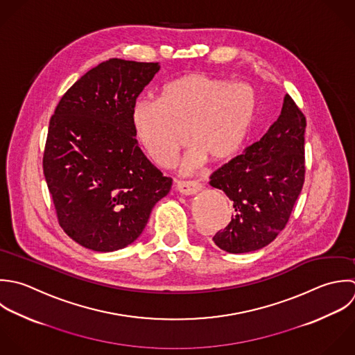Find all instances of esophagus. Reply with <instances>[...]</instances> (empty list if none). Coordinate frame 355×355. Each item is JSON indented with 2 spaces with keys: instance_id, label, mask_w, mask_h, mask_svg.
Here are the masks:
<instances>
[{
  "instance_id": "1",
  "label": "esophagus",
  "mask_w": 355,
  "mask_h": 355,
  "mask_svg": "<svg viewBox=\"0 0 355 355\" xmlns=\"http://www.w3.org/2000/svg\"><path fill=\"white\" fill-rule=\"evenodd\" d=\"M175 188L182 195H195L202 189V185L196 181H178Z\"/></svg>"
}]
</instances>
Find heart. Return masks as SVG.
<instances>
[{
  "label": "heart",
  "mask_w": 355,
  "mask_h": 355,
  "mask_svg": "<svg viewBox=\"0 0 355 355\" xmlns=\"http://www.w3.org/2000/svg\"><path fill=\"white\" fill-rule=\"evenodd\" d=\"M254 114L256 99L248 85L191 73L163 85L159 99L138 98L130 123L137 142L159 167L174 162L187 134L192 146L180 168L191 173L206 157L220 162L232 156L249 135Z\"/></svg>",
  "instance_id": "b5f03b06"
}]
</instances>
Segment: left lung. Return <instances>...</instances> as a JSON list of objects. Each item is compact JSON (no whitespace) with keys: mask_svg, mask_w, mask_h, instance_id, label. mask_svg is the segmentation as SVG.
<instances>
[{"mask_svg":"<svg viewBox=\"0 0 355 355\" xmlns=\"http://www.w3.org/2000/svg\"><path fill=\"white\" fill-rule=\"evenodd\" d=\"M306 116L291 95L268 132L210 177V185L234 202L231 223L214 243L234 254L270 245L286 227L303 189Z\"/></svg>","mask_w":355,"mask_h":355,"instance_id":"8db88e82","label":"left lung"}]
</instances>
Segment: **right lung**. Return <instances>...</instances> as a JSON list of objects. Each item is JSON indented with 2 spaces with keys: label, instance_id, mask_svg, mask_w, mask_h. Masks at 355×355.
<instances>
[{
  "label": "right lung",
  "instance_id": "add662e5",
  "mask_svg": "<svg viewBox=\"0 0 355 355\" xmlns=\"http://www.w3.org/2000/svg\"><path fill=\"white\" fill-rule=\"evenodd\" d=\"M159 69L157 62L105 60L64 92L49 120L42 168L58 223L94 252L132 243L171 188L130 123L132 103Z\"/></svg>",
  "mask_w": 355,
  "mask_h": 355
}]
</instances>
